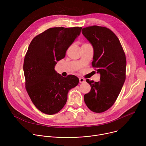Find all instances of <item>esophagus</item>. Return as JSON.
<instances>
[{
    "label": "esophagus",
    "instance_id": "1",
    "mask_svg": "<svg viewBox=\"0 0 146 146\" xmlns=\"http://www.w3.org/2000/svg\"><path fill=\"white\" fill-rule=\"evenodd\" d=\"M79 81H80V83H83V82H85L86 81V80L84 78L80 77L79 78Z\"/></svg>",
    "mask_w": 146,
    "mask_h": 146
}]
</instances>
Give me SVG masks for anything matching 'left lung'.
I'll use <instances>...</instances> for the list:
<instances>
[{
  "label": "left lung",
  "instance_id": "8db88e82",
  "mask_svg": "<svg viewBox=\"0 0 146 146\" xmlns=\"http://www.w3.org/2000/svg\"><path fill=\"white\" fill-rule=\"evenodd\" d=\"M82 33L94 48L92 66L100 74V81L87 80L91 90L84 95L87 106L95 113L110 109L117 99L126 78V56L117 36L109 28L94 25Z\"/></svg>",
  "mask_w": 146,
  "mask_h": 146
}]
</instances>
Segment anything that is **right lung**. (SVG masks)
I'll use <instances>...</instances> for the list:
<instances>
[{
	"label": "right lung",
	"instance_id": "1",
	"mask_svg": "<svg viewBox=\"0 0 146 146\" xmlns=\"http://www.w3.org/2000/svg\"><path fill=\"white\" fill-rule=\"evenodd\" d=\"M81 29L51 28L35 37L29 46L23 66L25 87L34 105L43 113L59 112L65 105L69 91L78 84L76 76L62 77L54 68Z\"/></svg>",
	"mask_w": 146,
	"mask_h": 146
}]
</instances>
